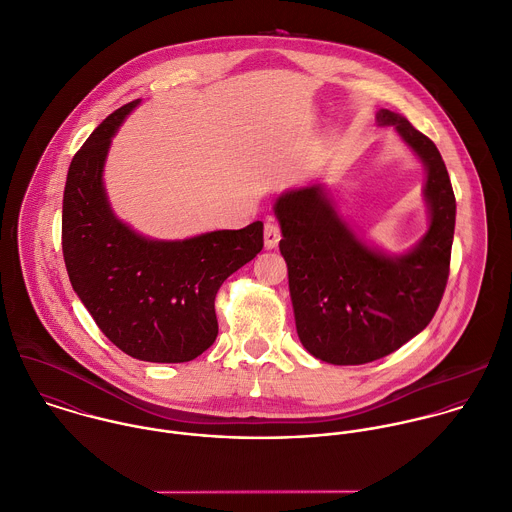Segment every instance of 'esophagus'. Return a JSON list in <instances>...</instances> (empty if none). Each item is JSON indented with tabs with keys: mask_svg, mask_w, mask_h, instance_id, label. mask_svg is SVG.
Returning a JSON list of instances; mask_svg holds the SVG:
<instances>
[{
	"mask_svg": "<svg viewBox=\"0 0 512 512\" xmlns=\"http://www.w3.org/2000/svg\"><path fill=\"white\" fill-rule=\"evenodd\" d=\"M263 237H265V249H275L281 241V229L277 223L273 221H267L265 223V231H263Z\"/></svg>",
	"mask_w": 512,
	"mask_h": 512,
	"instance_id": "esophagus-1",
	"label": "esophagus"
}]
</instances>
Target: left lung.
<instances>
[{
  "mask_svg": "<svg viewBox=\"0 0 512 512\" xmlns=\"http://www.w3.org/2000/svg\"><path fill=\"white\" fill-rule=\"evenodd\" d=\"M377 123L393 127L427 173L429 229L415 247L389 255L369 245L323 183L289 189L273 205L297 335L331 365H363L403 347L431 323L449 279L457 203L445 161L403 115L379 109Z\"/></svg>",
  "mask_w": 512,
  "mask_h": 512,
  "instance_id": "left-lung-1",
  "label": "left lung"
}]
</instances>
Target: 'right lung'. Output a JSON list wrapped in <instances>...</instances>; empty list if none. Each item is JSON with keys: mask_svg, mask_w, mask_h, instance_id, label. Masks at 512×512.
Wrapping results in <instances>:
<instances>
[{"mask_svg": "<svg viewBox=\"0 0 512 512\" xmlns=\"http://www.w3.org/2000/svg\"><path fill=\"white\" fill-rule=\"evenodd\" d=\"M135 99L87 137L71 159L61 215V245L73 291L101 333L147 363H187L217 337L215 295L223 281L263 249V223L189 239H151L111 209L103 167Z\"/></svg>", "mask_w": 512, "mask_h": 512, "instance_id": "add662e5", "label": "right lung"}]
</instances>
